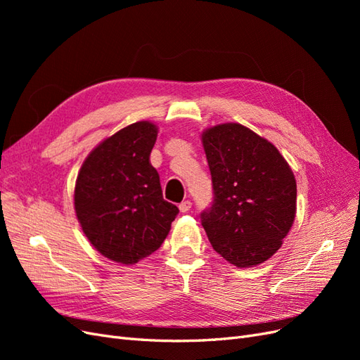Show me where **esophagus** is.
Wrapping results in <instances>:
<instances>
[{
  "label": "esophagus",
  "mask_w": 360,
  "mask_h": 360,
  "mask_svg": "<svg viewBox=\"0 0 360 360\" xmlns=\"http://www.w3.org/2000/svg\"><path fill=\"white\" fill-rule=\"evenodd\" d=\"M191 207H192V202H191L189 200H186V201H183V202L179 205V209H180L181 213H186V212L191 210Z\"/></svg>",
  "instance_id": "34e87169"
}]
</instances>
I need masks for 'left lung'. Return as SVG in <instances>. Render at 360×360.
Segmentation results:
<instances>
[{"label":"left lung","instance_id":"obj_1","mask_svg":"<svg viewBox=\"0 0 360 360\" xmlns=\"http://www.w3.org/2000/svg\"><path fill=\"white\" fill-rule=\"evenodd\" d=\"M201 139L214 195L201 213L207 237L237 267L264 263L296 217L297 186L290 165L274 144L238 123L205 129Z\"/></svg>","mask_w":360,"mask_h":360}]
</instances>
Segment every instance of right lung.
Here are the masks:
<instances>
[{"instance_id":"obj_1","label":"right lung","mask_w":360,"mask_h":360,"mask_svg":"<svg viewBox=\"0 0 360 360\" xmlns=\"http://www.w3.org/2000/svg\"><path fill=\"white\" fill-rule=\"evenodd\" d=\"M158 126L136 122L86 156L75 184V212L84 234L115 263L135 264L165 240L179 209L163 200L150 153Z\"/></svg>"}]
</instances>
